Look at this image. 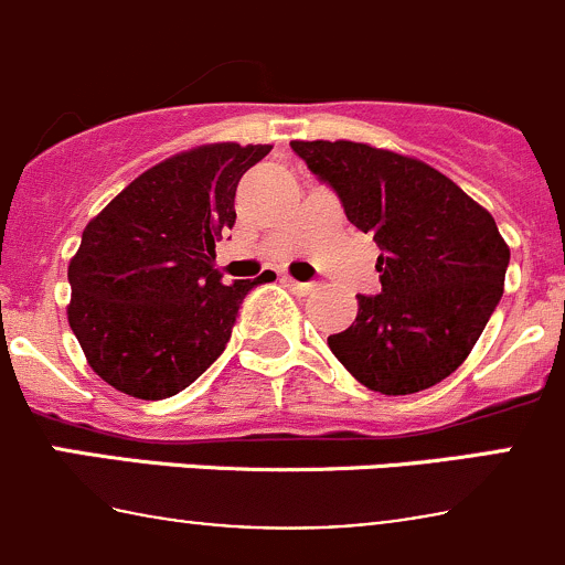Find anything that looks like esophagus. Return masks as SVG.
Segmentation results:
<instances>
[{
  "mask_svg": "<svg viewBox=\"0 0 565 565\" xmlns=\"http://www.w3.org/2000/svg\"><path fill=\"white\" fill-rule=\"evenodd\" d=\"M284 284H287V287L292 289L295 295H309V292H315V287H317V284H311V281H295V278H284Z\"/></svg>",
  "mask_w": 565,
  "mask_h": 565,
  "instance_id": "esophagus-1",
  "label": "esophagus"
}]
</instances>
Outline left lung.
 Returning <instances> with one entry per match:
<instances>
[{
  "instance_id": "1",
  "label": "left lung",
  "mask_w": 565,
  "mask_h": 565,
  "mask_svg": "<svg viewBox=\"0 0 565 565\" xmlns=\"http://www.w3.org/2000/svg\"><path fill=\"white\" fill-rule=\"evenodd\" d=\"M347 221L374 235L383 292L328 335L347 372L385 396L443 383L470 355L503 298L511 250L492 215L446 174L358 141H292Z\"/></svg>"
}]
</instances>
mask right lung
Instances as JSON below:
<instances>
[{
  "mask_svg": "<svg viewBox=\"0 0 565 565\" xmlns=\"http://www.w3.org/2000/svg\"><path fill=\"white\" fill-rule=\"evenodd\" d=\"M270 145H204L136 177L95 215L67 267V322L111 388L158 402L226 350L243 298L221 281L215 241L235 226L241 177Z\"/></svg>",
  "mask_w": 565,
  "mask_h": 565,
  "instance_id": "right-lung-1",
  "label": "right lung"
}]
</instances>
